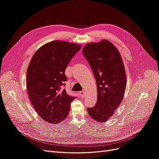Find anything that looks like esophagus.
<instances>
[{
	"instance_id": "34e87169",
	"label": "esophagus",
	"mask_w": 159,
	"mask_h": 159,
	"mask_svg": "<svg viewBox=\"0 0 159 159\" xmlns=\"http://www.w3.org/2000/svg\"><path fill=\"white\" fill-rule=\"evenodd\" d=\"M79 96L82 98H84L85 96V92L84 91H81L79 92Z\"/></svg>"
}]
</instances>
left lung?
<instances>
[{
    "label": "left lung",
    "mask_w": 159,
    "mask_h": 159,
    "mask_svg": "<svg viewBox=\"0 0 159 159\" xmlns=\"http://www.w3.org/2000/svg\"><path fill=\"white\" fill-rule=\"evenodd\" d=\"M83 55L94 75L98 87L95 106L88 107L89 115L105 122L121 103L126 86L125 69L119 50L109 41L89 43L83 49Z\"/></svg>",
    "instance_id": "1"
}]
</instances>
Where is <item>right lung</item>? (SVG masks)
<instances>
[{"label": "right lung", "mask_w": 159, "mask_h": 159, "mask_svg": "<svg viewBox=\"0 0 159 159\" xmlns=\"http://www.w3.org/2000/svg\"><path fill=\"white\" fill-rule=\"evenodd\" d=\"M81 48L80 45L54 40L34 53L27 72V90L39 115L52 124L61 122L68 116L70 103L75 97L69 96L64 86L68 64Z\"/></svg>", "instance_id": "add662e5"}]
</instances>
